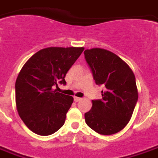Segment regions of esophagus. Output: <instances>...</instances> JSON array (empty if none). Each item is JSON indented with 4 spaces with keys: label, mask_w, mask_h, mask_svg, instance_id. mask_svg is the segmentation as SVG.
Instances as JSON below:
<instances>
[{
    "label": "esophagus",
    "mask_w": 158,
    "mask_h": 158,
    "mask_svg": "<svg viewBox=\"0 0 158 158\" xmlns=\"http://www.w3.org/2000/svg\"><path fill=\"white\" fill-rule=\"evenodd\" d=\"M73 100H74V102H80L81 100V98H77V97H74Z\"/></svg>",
    "instance_id": "esophagus-1"
}]
</instances>
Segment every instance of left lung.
Wrapping results in <instances>:
<instances>
[{"instance_id": "obj_1", "label": "left lung", "mask_w": 158, "mask_h": 158, "mask_svg": "<svg viewBox=\"0 0 158 158\" xmlns=\"http://www.w3.org/2000/svg\"><path fill=\"white\" fill-rule=\"evenodd\" d=\"M85 59L96 84L103 85L102 99L93 100L85 114L86 124L102 135H111L125 127L138 99L135 76L124 60L110 51L86 49Z\"/></svg>"}]
</instances>
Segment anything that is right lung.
Instances as JSON below:
<instances>
[{
	"instance_id": "1",
	"label": "right lung",
	"mask_w": 158,
	"mask_h": 158,
	"mask_svg": "<svg viewBox=\"0 0 158 158\" xmlns=\"http://www.w3.org/2000/svg\"><path fill=\"white\" fill-rule=\"evenodd\" d=\"M84 48H43L24 64L16 81V105L27 127L38 135L54 133L65 121L73 102L71 96L53 90L57 84L65 85V75Z\"/></svg>"
}]
</instances>
